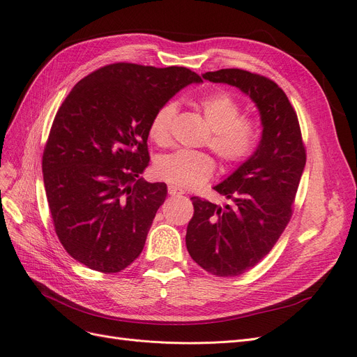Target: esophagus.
Masks as SVG:
<instances>
[{"instance_id":"obj_1","label":"esophagus","mask_w":357,"mask_h":357,"mask_svg":"<svg viewBox=\"0 0 357 357\" xmlns=\"http://www.w3.org/2000/svg\"><path fill=\"white\" fill-rule=\"evenodd\" d=\"M168 193L171 196H180V195H184V190L177 188V186H173V184H169V186H168Z\"/></svg>"}]
</instances>
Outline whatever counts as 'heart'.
<instances>
[{
	"label": "heart",
	"mask_w": 357,
	"mask_h": 357,
	"mask_svg": "<svg viewBox=\"0 0 357 357\" xmlns=\"http://www.w3.org/2000/svg\"><path fill=\"white\" fill-rule=\"evenodd\" d=\"M197 107L212 127L209 148L225 167L234 168L252 158L261 140V126L255 119L241 116V105L233 95L213 92L199 99ZM176 112L174 102H165L152 114L148 135L156 145H168ZM155 169L173 186L196 189L212 177L215 161L206 152L181 149L161 156Z\"/></svg>",
	"instance_id": "1"
}]
</instances>
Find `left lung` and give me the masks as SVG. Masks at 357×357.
Here are the masks:
<instances>
[{
	"instance_id": "obj_1",
	"label": "left lung",
	"mask_w": 357,
	"mask_h": 357,
	"mask_svg": "<svg viewBox=\"0 0 357 357\" xmlns=\"http://www.w3.org/2000/svg\"><path fill=\"white\" fill-rule=\"evenodd\" d=\"M204 79L248 93L262 120L261 144L246 162L213 188L231 199L220 208L192 197L186 246L209 274L236 277L258 265L274 248L293 215V204L306 164L297 114L278 84L240 68L208 71Z\"/></svg>"
}]
</instances>
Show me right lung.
Here are the masks:
<instances>
[{
  "mask_svg": "<svg viewBox=\"0 0 357 357\" xmlns=\"http://www.w3.org/2000/svg\"><path fill=\"white\" fill-rule=\"evenodd\" d=\"M201 76L186 67L114 63L77 82L55 114L42 173L55 233L77 262L120 273L144 250L165 183L139 176L149 164L148 124Z\"/></svg>",
  "mask_w": 357,
  "mask_h": 357,
  "instance_id": "obj_1",
  "label": "right lung"
}]
</instances>
